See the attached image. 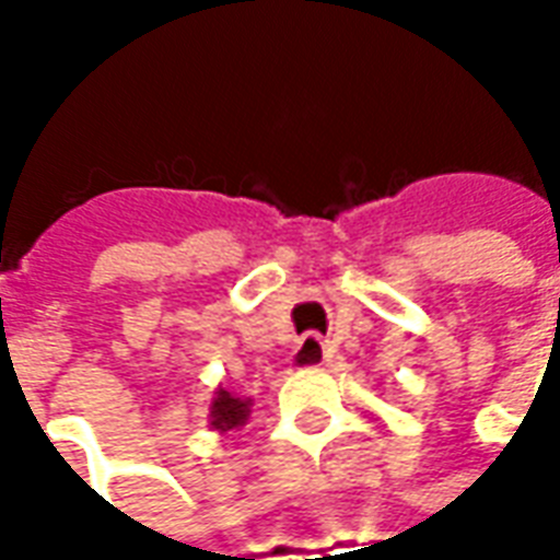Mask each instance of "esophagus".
I'll list each match as a JSON object with an SVG mask.
<instances>
[{
  "label": "esophagus",
  "mask_w": 560,
  "mask_h": 560,
  "mask_svg": "<svg viewBox=\"0 0 560 560\" xmlns=\"http://www.w3.org/2000/svg\"><path fill=\"white\" fill-rule=\"evenodd\" d=\"M327 357L329 351L327 345H324V339L315 336V332H308V336H303V339L296 341L291 363L293 369H315V365L327 363Z\"/></svg>",
  "instance_id": "obj_1"
}]
</instances>
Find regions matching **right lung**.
Returning a JSON list of instances; mask_svg holds the SVG:
<instances>
[{
  "label": "right lung",
  "mask_w": 560,
  "mask_h": 560,
  "mask_svg": "<svg viewBox=\"0 0 560 560\" xmlns=\"http://www.w3.org/2000/svg\"><path fill=\"white\" fill-rule=\"evenodd\" d=\"M248 413H252V399H240V396L219 387L212 396V405H209V429L212 432L240 429L248 420Z\"/></svg>",
  "instance_id": "right-lung-1"
}]
</instances>
